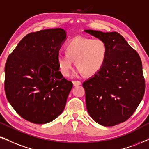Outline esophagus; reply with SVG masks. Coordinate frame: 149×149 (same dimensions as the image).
I'll list each match as a JSON object with an SVG mask.
<instances>
[{"label": "esophagus", "instance_id": "1", "mask_svg": "<svg viewBox=\"0 0 149 149\" xmlns=\"http://www.w3.org/2000/svg\"><path fill=\"white\" fill-rule=\"evenodd\" d=\"M72 84L74 86H77L81 85V82L79 81H72Z\"/></svg>", "mask_w": 149, "mask_h": 149}]
</instances>
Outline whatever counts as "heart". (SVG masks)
<instances>
[{
	"instance_id": "b5f03b06",
	"label": "heart",
	"mask_w": 149,
	"mask_h": 149,
	"mask_svg": "<svg viewBox=\"0 0 149 149\" xmlns=\"http://www.w3.org/2000/svg\"><path fill=\"white\" fill-rule=\"evenodd\" d=\"M65 52H59L56 61L58 68L63 76L70 74L73 61L77 66L79 73L91 76L98 72L105 63L107 57V45L102 39H92L77 36L65 45Z\"/></svg>"
}]
</instances>
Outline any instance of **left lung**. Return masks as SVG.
<instances>
[{
  "label": "left lung",
  "mask_w": 149,
  "mask_h": 149,
  "mask_svg": "<svg viewBox=\"0 0 149 149\" xmlns=\"http://www.w3.org/2000/svg\"><path fill=\"white\" fill-rule=\"evenodd\" d=\"M84 32L105 41L108 47L102 68L83 83L86 108L92 119L101 125H117L133 115L144 96L141 58L119 33Z\"/></svg>",
  "instance_id": "1"
}]
</instances>
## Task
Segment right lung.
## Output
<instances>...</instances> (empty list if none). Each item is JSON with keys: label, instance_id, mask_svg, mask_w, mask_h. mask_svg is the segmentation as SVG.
I'll list each match as a JSON object with an SVG mask.
<instances>
[{"label": "right lung", "instance_id": "right-lung-1", "mask_svg": "<svg viewBox=\"0 0 149 149\" xmlns=\"http://www.w3.org/2000/svg\"><path fill=\"white\" fill-rule=\"evenodd\" d=\"M65 38L61 28L30 33L7 59V100L20 116L34 124L52 122L65 108L72 83L58 71L56 57Z\"/></svg>", "mask_w": 149, "mask_h": 149}]
</instances>
